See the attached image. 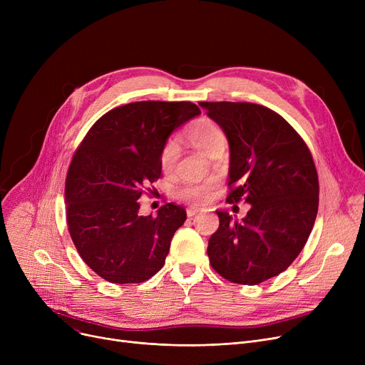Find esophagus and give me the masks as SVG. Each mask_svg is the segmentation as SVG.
Listing matches in <instances>:
<instances>
[{"instance_id":"obj_1","label":"esophagus","mask_w":365,"mask_h":365,"mask_svg":"<svg viewBox=\"0 0 365 365\" xmlns=\"http://www.w3.org/2000/svg\"><path fill=\"white\" fill-rule=\"evenodd\" d=\"M197 213H198L197 208H187V210H186V216H187L189 219H192Z\"/></svg>"}]
</instances>
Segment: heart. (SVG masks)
<instances>
[{
	"mask_svg": "<svg viewBox=\"0 0 365 365\" xmlns=\"http://www.w3.org/2000/svg\"><path fill=\"white\" fill-rule=\"evenodd\" d=\"M185 136L190 146L205 153L207 157L212 155V152H215L216 149L223 148L226 143V138L222 128L208 118H201L195 121L186 130ZM178 160H179V145L175 140H168L163 146L160 153L161 170L167 173V175H170V173H173V170L176 168ZM178 195L180 200L189 204L202 205L212 200L213 192H212V186L210 185L187 183L178 190Z\"/></svg>",
	"mask_w": 365,
	"mask_h": 365,
	"instance_id": "1",
	"label": "heart"
}]
</instances>
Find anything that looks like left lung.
<instances>
[{"label": "left lung", "mask_w": 365, "mask_h": 365, "mask_svg": "<svg viewBox=\"0 0 365 365\" xmlns=\"http://www.w3.org/2000/svg\"><path fill=\"white\" fill-rule=\"evenodd\" d=\"M231 150L227 201L252 205L241 220L217 210L219 229L207 255L223 278L255 285L299 256L318 213L319 185L308 146L271 109L247 102H201Z\"/></svg>", "instance_id": "obj_1"}]
</instances>
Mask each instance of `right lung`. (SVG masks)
I'll list each match as a JSON object with an SVG mask.
<instances>
[{
    "label": "right lung",
    "mask_w": 365,
    "mask_h": 365,
    "mask_svg": "<svg viewBox=\"0 0 365 365\" xmlns=\"http://www.w3.org/2000/svg\"><path fill=\"white\" fill-rule=\"evenodd\" d=\"M201 113L190 102H134L94 123L76 149L65 185L66 220L83 260L113 284H138L165 263L186 220L180 205L140 216L142 187L161 176L170 134Z\"/></svg>",
    "instance_id": "1"
}]
</instances>
